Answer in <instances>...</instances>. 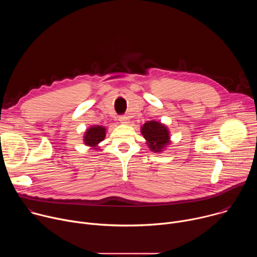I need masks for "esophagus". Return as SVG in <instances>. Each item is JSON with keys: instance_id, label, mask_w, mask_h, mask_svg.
<instances>
[{"instance_id": "34e87169", "label": "esophagus", "mask_w": 257, "mask_h": 257, "mask_svg": "<svg viewBox=\"0 0 257 257\" xmlns=\"http://www.w3.org/2000/svg\"><path fill=\"white\" fill-rule=\"evenodd\" d=\"M119 121L123 124H128L129 123V119L127 116H120L119 117Z\"/></svg>"}]
</instances>
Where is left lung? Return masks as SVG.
<instances>
[{
    "label": "left lung",
    "mask_w": 257,
    "mask_h": 257,
    "mask_svg": "<svg viewBox=\"0 0 257 257\" xmlns=\"http://www.w3.org/2000/svg\"><path fill=\"white\" fill-rule=\"evenodd\" d=\"M141 133L148 140L150 149L156 153L161 151L169 143V130L167 127L156 121H149L141 128Z\"/></svg>",
    "instance_id": "8db88e82"
}]
</instances>
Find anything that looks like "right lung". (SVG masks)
<instances>
[{
    "label": "right lung",
    "instance_id": "add662e5",
    "mask_svg": "<svg viewBox=\"0 0 257 257\" xmlns=\"http://www.w3.org/2000/svg\"><path fill=\"white\" fill-rule=\"evenodd\" d=\"M105 137V129L101 126H93L87 129L84 135V143L88 146H95L104 139Z\"/></svg>",
    "mask_w": 257,
    "mask_h": 257
}]
</instances>
